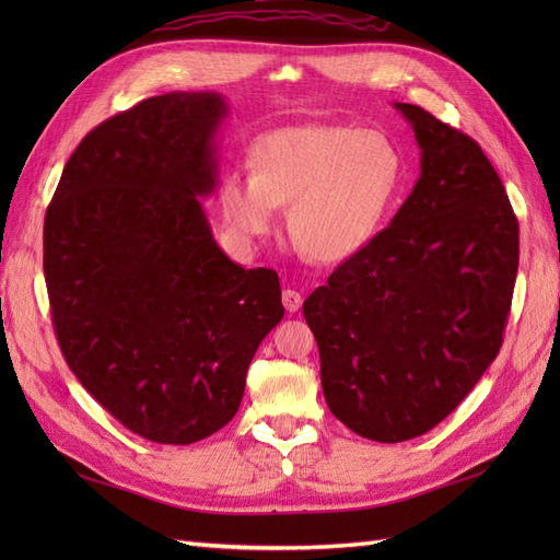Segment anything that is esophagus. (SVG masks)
<instances>
[{"instance_id":"1","label":"esophagus","mask_w":560,"mask_h":560,"mask_svg":"<svg viewBox=\"0 0 560 560\" xmlns=\"http://www.w3.org/2000/svg\"><path fill=\"white\" fill-rule=\"evenodd\" d=\"M281 301H283V307H287L289 313H299L301 305H303V295L299 291L287 289L281 293Z\"/></svg>"}]
</instances>
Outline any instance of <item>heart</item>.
I'll return each mask as SVG.
<instances>
[{"mask_svg": "<svg viewBox=\"0 0 560 560\" xmlns=\"http://www.w3.org/2000/svg\"><path fill=\"white\" fill-rule=\"evenodd\" d=\"M249 173L219 187L225 223L243 241H259L289 205L293 245L319 265H339L377 235L399 192L404 161L380 129L343 125L281 127L255 141Z\"/></svg>", "mask_w": 560, "mask_h": 560, "instance_id": "obj_1", "label": "heart"}]
</instances>
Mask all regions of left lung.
I'll list each match as a JSON object with an SVG mask.
<instances>
[{
    "label": "left lung",
    "instance_id": "8db88e82",
    "mask_svg": "<svg viewBox=\"0 0 560 560\" xmlns=\"http://www.w3.org/2000/svg\"><path fill=\"white\" fill-rule=\"evenodd\" d=\"M421 175L385 231L303 303L329 411L375 443H401L459 407L501 351L520 225L471 137L419 105Z\"/></svg>",
    "mask_w": 560,
    "mask_h": 560
}]
</instances>
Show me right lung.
Here are the masks:
<instances>
[{
  "instance_id": "add662e5",
  "label": "right lung",
  "mask_w": 560,
  "mask_h": 560,
  "mask_svg": "<svg viewBox=\"0 0 560 560\" xmlns=\"http://www.w3.org/2000/svg\"><path fill=\"white\" fill-rule=\"evenodd\" d=\"M213 91L141 101L81 139L45 213L43 269L71 373L129 431L189 445L229 423L249 361L281 323L273 269H243L211 235Z\"/></svg>"
}]
</instances>
